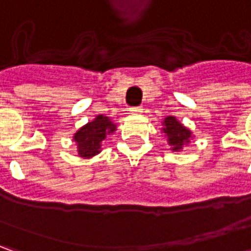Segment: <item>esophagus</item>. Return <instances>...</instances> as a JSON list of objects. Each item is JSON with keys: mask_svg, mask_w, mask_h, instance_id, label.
Returning a JSON list of instances; mask_svg holds the SVG:
<instances>
[{"mask_svg": "<svg viewBox=\"0 0 251 251\" xmlns=\"http://www.w3.org/2000/svg\"><path fill=\"white\" fill-rule=\"evenodd\" d=\"M128 110H130L131 114H140V113H142L144 109H142L141 106H132V107H130Z\"/></svg>", "mask_w": 251, "mask_h": 251, "instance_id": "esophagus-1", "label": "esophagus"}]
</instances>
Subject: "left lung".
<instances>
[{
    "label": "left lung",
    "mask_w": 251,
    "mask_h": 251,
    "mask_svg": "<svg viewBox=\"0 0 251 251\" xmlns=\"http://www.w3.org/2000/svg\"><path fill=\"white\" fill-rule=\"evenodd\" d=\"M165 128H163V132H166L168 135L169 144L173 147V151H180L183 144L184 142H188L190 137H191V132L183 127L180 123H178L175 117L169 116L165 119Z\"/></svg>",
    "instance_id": "1"
}]
</instances>
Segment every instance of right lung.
<instances>
[{"label": "right lung", "mask_w": 251, "mask_h": 251, "mask_svg": "<svg viewBox=\"0 0 251 251\" xmlns=\"http://www.w3.org/2000/svg\"><path fill=\"white\" fill-rule=\"evenodd\" d=\"M116 130V126L104 116H98L91 123L74 135L78 144V152L81 156H93L100 151V142L106 138V134Z\"/></svg>", "instance_id": "obj_1"}]
</instances>
